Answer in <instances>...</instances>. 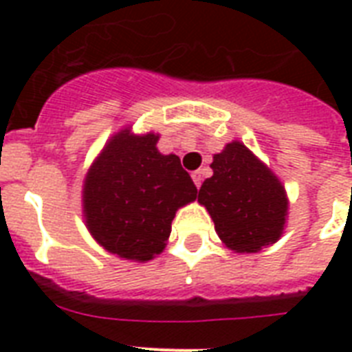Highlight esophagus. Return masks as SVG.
<instances>
[{"label":"esophagus","mask_w":352,"mask_h":352,"mask_svg":"<svg viewBox=\"0 0 352 352\" xmlns=\"http://www.w3.org/2000/svg\"><path fill=\"white\" fill-rule=\"evenodd\" d=\"M192 179H193V182H195V186H201V182H203V173H201V171H193L192 173Z\"/></svg>","instance_id":"esophagus-1"}]
</instances>
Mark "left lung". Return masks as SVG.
I'll use <instances>...</instances> for the list:
<instances>
[{
  "label": "left lung",
  "mask_w": 352,
  "mask_h": 352,
  "mask_svg": "<svg viewBox=\"0 0 352 352\" xmlns=\"http://www.w3.org/2000/svg\"><path fill=\"white\" fill-rule=\"evenodd\" d=\"M212 170L214 175L199 190V203L210 212L223 243L235 252H257L276 243L289 208L278 177L241 142L226 144Z\"/></svg>",
  "instance_id": "8db88e82"
}]
</instances>
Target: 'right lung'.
<instances>
[{"instance_id": "add662e5", "label": "right lung", "mask_w": 352, "mask_h": 352, "mask_svg": "<svg viewBox=\"0 0 352 352\" xmlns=\"http://www.w3.org/2000/svg\"><path fill=\"white\" fill-rule=\"evenodd\" d=\"M157 140L153 133H118L85 179L89 232L106 250L135 261H149L164 250L175 212L197 197L181 159L160 155Z\"/></svg>"}]
</instances>
